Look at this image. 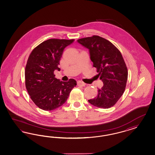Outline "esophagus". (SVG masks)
Wrapping results in <instances>:
<instances>
[{"label": "esophagus", "mask_w": 155, "mask_h": 155, "mask_svg": "<svg viewBox=\"0 0 155 155\" xmlns=\"http://www.w3.org/2000/svg\"><path fill=\"white\" fill-rule=\"evenodd\" d=\"M77 85L80 86H84L86 85V84H84V82L81 81H78L77 82Z\"/></svg>", "instance_id": "obj_1"}]
</instances>
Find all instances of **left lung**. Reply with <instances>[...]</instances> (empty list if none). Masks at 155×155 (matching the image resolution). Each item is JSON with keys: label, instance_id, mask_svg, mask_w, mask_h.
Segmentation results:
<instances>
[{"label": "left lung", "instance_id": "1", "mask_svg": "<svg viewBox=\"0 0 155 155\" xmlns=\"http://www.w3.org/2000/svg\"><path fill=\"white\" fill-rule=\"evenodd\" d=\"M89 49L90 59L97 69L103 87L98 88V95L89 102L97 107H113L122 97L127 84L128 70L122 54L110 41L99 36L77 40Z\"/></svg>", "mask_w": 155, "mask_h": 155}]
</instances>
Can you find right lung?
Wrapping results in <instances>:
<instances>
[{
  "instance_id": "obj_1",
  "label": "right lung",
  "mask_w": 155,
  "mask_h": 155,
  "mask_svg": "<svg viewBox=\"0 0 155 155\" xmlns=\"http://www.w3.org/2000/svg\"><path fill=\"white\" fill-rule=\"evenodd\" d=\"M74 39L47 40L35 47L28 57L25 69V84L30 98L38 108L52 111L65 103L77 82H63L55 78L66 47Z\"/></svg>"
}]
</instances>
